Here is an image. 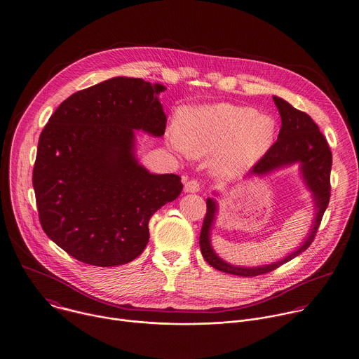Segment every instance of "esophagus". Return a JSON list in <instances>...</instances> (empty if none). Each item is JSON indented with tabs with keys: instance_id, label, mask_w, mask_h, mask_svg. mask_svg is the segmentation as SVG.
Here are the masks:
<instances>
[{
	"instance_id": "esophagus-1",
	"label": "esophagus",
	"mask_w": 359,
	"mask_h": 359,
	"mask_svg": "<svg viewBox=\"0 0 359 359\" xmlns=\"http://www.w3.org/2000/svg\"><path fill=\"white\" fill-rule=\"evenodd\" d=\"M201 189V183L196 179H190L186 182L184 184V190L186 192H198Z\"/></svg>"
}]
</instances>
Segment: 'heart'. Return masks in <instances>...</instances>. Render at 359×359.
<instances>
[{"label":"heart","mask_w":359,"mask_h":359,"mask_svg":"<svg viewBox=\"0 0 359 359\" xmlns=\"http://www.w3.org/2000/svg\"><path fill=\"white\" fill-rule=\"evenodd\" d=\"M276 122L251 107L218 103L190 107L180 112L169 142L191 157H211L212 173L234 179L252 169L271 149Z\"/></svg>","instance_id":"obj_1"}]
</instances>
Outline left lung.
<instances>
[{"label": "left lung", "mask_w": 359, "mask_h": 359, "mask_svg": "<svg viewBox=\"0 0 359 359\" xmlns=\"http://www.w3.org/2000/svg\"><path fill=\"white\" fill-rule=\"evenodd\" d=\"M273 99H274L275 106L280 114L282 127L279 130L278 140L267 151V154L251 169V173L260 176L274 169L299 163L305 183L309 187V190L312 191L315 198L313 201L317 209L316 217H315L311 233L305 238L304 244L297 251L286 256L285 259L273 264L260 266V267H237L224 262L211 248L210 229L217 212V205L212 199L209 198L206 201L208 211H206L202 231H201L199 245H201L202 256L211 267L226 274L238 275L245 278L267 274L274 271L275 269L280 267L282 264L290 262L292 259H294L295 256L306 251L308 247L315 240L324 211L330 203V196H331L330 177H331V167H332V153L328 147L325 137L321 134L318 126L306 112L297 109L280 97L274 96Z\"/></svg>", "instance_id": "left-lung-1"}]
</instances>
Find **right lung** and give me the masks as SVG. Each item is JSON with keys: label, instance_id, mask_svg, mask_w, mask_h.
<instances>
[{"label": "right lung", "instance_id": "add662e5", "mask_svg": "<svg viewBox=\"0 0 359 359\" xmlns=\"http://www.w3.org/2000/svg\"><path fill=\"white\" fill-rule=\"evenodd\" d=\"M164 89L115 77L69 96L43 128L32 172L39 221L83 263L112 267L138 257L150 217L183 190L177 175H153L134 156V130L165 133L157 97Z\"/></svg>", "mask_w": 359, "mask_h": 359}]
</instances>
